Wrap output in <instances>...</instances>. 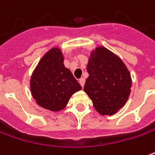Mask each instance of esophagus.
<instances>
[{
    "label": "esophagus",
    "instance_id": "esophagus-1",
    "mask_svg": "<svg viewBox=\"0 0 155 155\" xmlns=\"http://www.w3.org/2000/svg\"><path fill=\"white\" fill-rule=\"evenodd\" d=\"M79 83L81 84V85L82 87H84V85H85V79H84V78H81V79L79 80Z\"/></svg>",
    "mask_w": 155,
    "mask_h": 155
}]
</instances>
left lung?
Returning a JSON list of instances; mask_svg holds the SVG:
<instances>
[{"label": "left lung", "instance_id": "obj_1", "mask_svg": "<svg viewBox=\"0 0 155 155\" xmlns=\"http://www.w3.org/2000/svg\"><path fill=\"white\" fill-rule=\"evenodd\" d=\"M87 64L89 76L84 91L101 115H113L126 104L132 79L122 59L107 48L99 46L91 52Z\"/></svg>", "mask_w": 155, "mask_h": 155}]
</instances>
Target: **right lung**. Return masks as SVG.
I'll return each mask as SVG.
<instances>
[{"instance_id":"add662e5","label":"right lung","mask_w":155,"mask_h":155,"mask_svg":"<svg viewBox=\"0 0 155 155\" xmlns=\"http://www.w3.org/2000/svg\"><path fill=\"white\" fill-rule=\"evenodd\" d=\"M64 55L58 47L42 57L30 79V90L37 104L46 110L59 111L66 107L81 85L64 64Z\"/></svg>"}]
</instances>
